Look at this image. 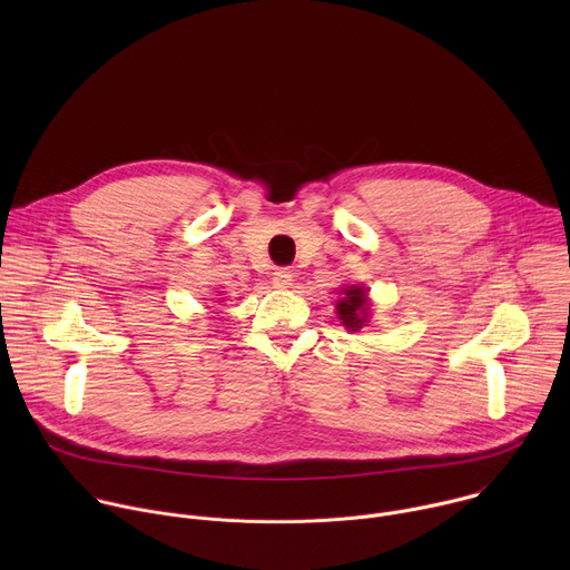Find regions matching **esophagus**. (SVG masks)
I'll return each mask as SVG.
<instances>
[{"instance_id": "obj_1", "label": "esophagus", "mask_w": 570, "mask_h": 570, "mask_svg": "<svg viewBox=\"0 0 570 570\" xmlns=\"http://www.w3.org/2000/svg\"><path fill=\"white\" fill-rule=\"evenodd\" d=\"M273 286H275V288H282V291H284V288H291V286H293V273L286 271V268H284V271H277V273L273 275Z\"/></svg>"}]
</instances>
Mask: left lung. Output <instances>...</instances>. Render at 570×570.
Here are the masks:
<instances>
[{
	"mask_svg": "<svg viewBox=\"0 0 570 570\" xmlns=\"http://www.w3.org/2000/svg\"><path fill=\"white\" fill-rule=\"evenodd\" d=\"M341 299L336 302V313L343 322V327L350 332H358L365 327V322L370 317V299H367V288L352 284L341 291Z\"/></svg>",
	"mask_w": 570,
	"mask_h": 570,
	"instance_id": "1",
	"label": "left lung"
}]
</instances>
